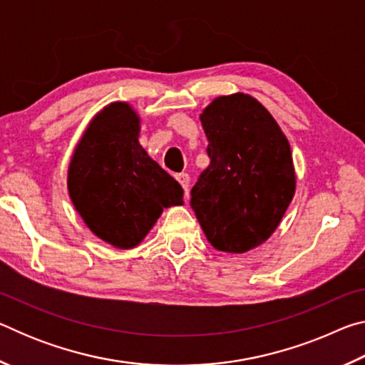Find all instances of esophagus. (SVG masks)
Listing matches in <instances>:
<instances>
[{
	"label": "esophagus",
	"mask_w": 365,
	"mask_h": 365,
	"mask_svg": "<svg viewBox=\"0 0 365 365\" xmlns=\"http://www.w3.org/2000/svg\"><path fill=\"white\" fill-rule=\"evenodd\" d=\"M177 180H178V183H180L182 187H183L185 193H187L188 187H190V175H188V174H178V175H177Z\"/></svg>",
	"instance_id": "1"
}]
</instances>
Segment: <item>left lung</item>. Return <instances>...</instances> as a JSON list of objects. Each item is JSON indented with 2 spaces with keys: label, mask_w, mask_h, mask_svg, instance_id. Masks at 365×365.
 <instances>
[{
  "label": "left lung",
  "mask_w": 365,
  "mask_h": 365,
  "mask_svg": "<svg viewBox=\"0 0 365 365\" xmlns=\"http://www.w3.org/2000/svg\"><path fill=\"white\" fill-rule=\"evenodd\" d=\"M200 120L209 168L191 190V207L215 250L243 255L274 235L296 191L288 138L248 93L217 96Z\"/></svg>",
  "instance_id": "left-lung-1"
}]
</instances>
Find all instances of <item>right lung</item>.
Masks as SVG:
<instances>
[{
	"label": "right lung",
	"mask_w": 365,
	"mask_h": 365,
	"mask_svg": "<svg viewBox=\"0 0 365 365\" xmlns=\"http://www.w3.org/2000/svg\"><path fill=\"white\" fill-rule=\"evenodd\" d=\"M141 119L114 101L88 122L67 168L71 201L91 233L119 250L138 246L183 188L140 145Z\"/></svg>",
	"instance_id": "1"
}]
</instances>
